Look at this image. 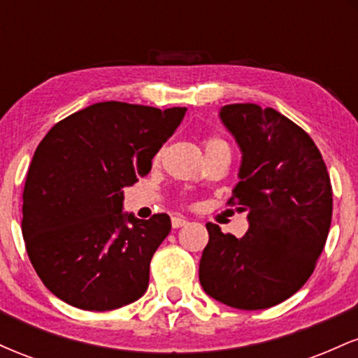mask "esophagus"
<instances>
[{
  "instance_id": "1",
  "label": "esophagus",
  "mask_w": 358,
  "mask_h": 358,
  "mask_svg": "<svg viewBox=\"0 0 358 358\" xmlns=\"http://www.w3.org/2000/svg\"><path fill=\"white\" fill-rule=\"evenodd\" d=\"M188 222L183 219V217H173V219H171V225H173V229H180V227H185V225H187Z\"/></svg>"
}]
</instances>
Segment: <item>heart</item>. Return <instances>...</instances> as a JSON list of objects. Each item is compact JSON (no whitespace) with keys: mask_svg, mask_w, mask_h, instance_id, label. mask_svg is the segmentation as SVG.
Wrapping results in <instances>:
<instances>
[{"mask_svg":"<svg viewBox=\"0 0 358 358\" xmlns=\"http://www.w3.org/2000/svg\"><path fill=\"white\" fill-rule=\"evenodd\" d=\"M213 145H225V143L222 141V139H219V138H208L207 141H205V148L213 146Z\"/></svg>","mask_w":358,"mask_h":358,"instance_id":"heart-1","label":"heart"}]
</instances>
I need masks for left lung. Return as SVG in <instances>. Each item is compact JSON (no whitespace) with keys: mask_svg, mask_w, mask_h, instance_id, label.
I'll list each match as a JSON object with an SVG mask.
<instances>
[{"mask_svg":"<svg viewBox=\"0 0 358 358\" xmlns=\"http://www.w3.org/2000/svg\"><path fill=\"white\" fill-rule=\"evenodd\" d=\"M220 119L242 151L227 205L248 213L249 231L237 239L207 224L200 285L227 306L264 310L313 274L334 212L330 175L310 134L276 109L229 104Z\"/></svg>","mask_w":358,"mask_h":358,"instance_id":"8db88e82","label":"left lung"}]
</instances>
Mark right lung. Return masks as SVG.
Instances as JSON below:
<instances>
[{
	"label": "right lung",
	"mask_w": 358,
	"mask_h": 358,
	"mask_svg": "<svg viewBox=\"0 0 358 358\" xmlns=\"http://www.w3.org/2000/svg\"><path fill=\"white\" fill-rule=\"evenodd\" d=\"M185 110L97 102L57 122L36 148L22 232L31 266L62 301L109 311L145 294L171 222L166 213H122V188L150 173Z\"/></svg>",
	"instance_id": "1"
}]
</instances>
